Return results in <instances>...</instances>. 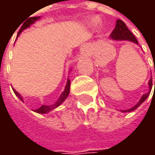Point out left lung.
<instances>
[{"instance_id": "8db88e82", "label": "left lung", "mask_w": 155, "mask_h": 155, "mask_svg": "<svg viewBox=\"0 0 155 155\" xmlns=\"http://www.w3.org/2000/svg\"><path fill=\"white\" fill-rule=\"evenodd\" d=\"M110 38H111L113 40H127V41H130V42H133V43L138 45V42H137V38H135V36L131 33V31L127 28V27L126 26V24H125L121 19H117V20L116 27H115L114 30L112 31V33L110 34ZM148 85H149L150 91H149L147 93L143 94V95L141 97L139 101H138L133 108H129V109H126V110H121V111H122V112H131V111H134L135 109H137V108H138L140 105L147 99V97L149 96V94H150V92H151L152 85H153L152 79H150V81H149V82H148Z\"/></svg>"}]
</instances>
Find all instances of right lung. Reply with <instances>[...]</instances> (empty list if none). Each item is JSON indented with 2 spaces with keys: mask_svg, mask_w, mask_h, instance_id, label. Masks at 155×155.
<instances>
[{
  "mask_svg": "<svg viewBox=\"0 0 155 155\" xmlns=\"http://www.w3.org/2000/svg\"><path fill=\"white\" fill-rule=\"evenodd\" d=\"M39 18H40V17H32V18H28V20L27 21V23H24V24L22 25L21 28H20L19 31H18V35H19L24 29L29 28L32 24L35 23V21H37V20L39 19ZM70 85H71V81H70V79L68 78L64 91L62 92V94L60 95V97L58 98V100H57L53 105H43V106H41L40 108H38V109H35L34 111L37 112V113H39V114H46V113H48V112L52 111L53 109L56 108L57 107H59V106L66 100V98L68 97V95H69V93H70ZM12 89H13V88H12ZM13 91H14V93L16 94V96H17L22 102H24V101H23V97H22L18 91H16L14 89H13Z\"/></svg>",
  "mask_w": 155,
  "mask_h": 155,
  "instance_id": "add662e5",
  "label": "right lung"
}]
</instances>
